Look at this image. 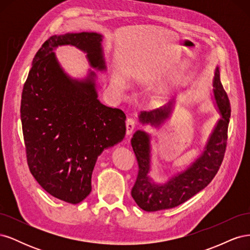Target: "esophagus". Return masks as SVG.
<instances>
[{"instance_id": "obj_1", "label": "esophagus", "mask_w": 250, "mask_h": 250, "mask_svg": "<svg viewBox=\"0 0 250 250\" xmlns=\"http://www.w3.org/2000/svg\"><path fill=\"white\" fill-rule=\"evenodd\" d=\"M135 128V122L133 119H128L126 121V134L130 135Z\"/></svg>"}]
</instances>
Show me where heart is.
I'll list each match as a JSON object with an SVG mask.
<instances>
[{
	"mask_svg": "<svg viewBox=\"0 0 250 250\" xmlns=\"http://www.w3.org/2000/svg\"><path fill=\"white\" fill-rule=\"evenodd\" d=\"M112 83L119 90H125L128 86V82L124 75L120 73H113L112 75Z\"/></svg>",
	"mask_w": 250,
	"mask_h": 250,
	"instance_id": "b5f03b06",
	"label": "heart"
}]
</instances>
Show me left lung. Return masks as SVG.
Returning <instances> with one entry per match:
<instances>
[{
  "mask_svg": "<svg viewBox=\"0 0 250 250\" xmlns=\"http://www.w3.org/2000/svg\"><path fill=\"white\" fill-rule=\"evenodd\" d=\"M213 100L220 119L217 121L208 135L201 154L188 167L176 173L163 184L153 180L151 171V135L137 130L131 139V146L139 164L137 181L131 190V196L138 206L146 211H156L175 208L186 202L203 190L215 177L226 148L228 128L230 118V104L222 86L220 70L216 66L213 78ZM174 104L167 105L151 111H142L139 122L160 128L172 116Z\"/></svg>",
  "mask_w": 250,
  "mask_h": 250,
  "instance_id": "8db88e82",
  "label": "left lung"
}]
</instances>
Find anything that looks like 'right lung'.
I'll return each mask as SVG.
<instances>
[{
    "label": "right lung",
    "instance_id": "right-lung-1",
    "mask_svg": "<svg viewBox=\"0 0 250 250\" xmlns=\"http://www.w3.org/2000/svg\"><path fill=\"white\" fill-rule=\"evenodd\" d=\"M102 41L96 32L51 36L34 56L22 88L21 120L30 172L44 191L72 204L92 191L98 156L123 141L126 116L98 99L94 71L72 78L54 50L76 47L93 69L105 72Z\"/></svg>",
    "mask_w": 250,
    "mask_h": 250
}]
</instances>
